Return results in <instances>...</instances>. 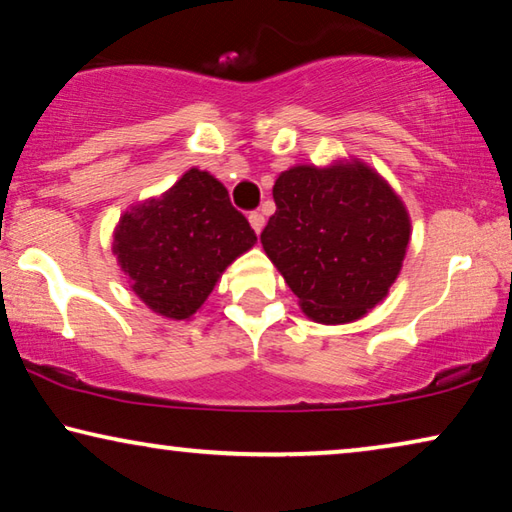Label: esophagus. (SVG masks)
Returning <instances> with one entry per match:
<instances>
[{"mask_svg": "<svg viewBox=\"0 0 512 512\" xmlns=\"http://www.w3.org/2000/svg\"><path fill=\"white\" fill-rule=\"evenodd\" d=\"M248 220H250V227H253V230H255L257 234L264 230V216H262V213H259V211H253V213H250Z\"/></svg>", "mask_w": 512, "mask_h": 512, "instance_id": "34e87169", "label": "esophagus"}]
</instances>
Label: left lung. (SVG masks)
<instances>
[{
    "instance_id": "8db88e82",
    "label": "left lung",
    "mask_w": 512,
    "mask_h": 512,
    "mask_svg": "<svg viewBox=\"0 0 512 512\" xmlns=\"http://www.w3.org/2000/svg\"><path fill=\"white\" fill-rule=\"evenodd\" d=\"M264 253L312 322L349 324L386 299L411 223L395 190L361 160L289 167L273 186Z\"/></svg>"
}]
</instances>
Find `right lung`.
Wrapping results in <instances>:
<instances>
[{
  "instance_id": "right-lung-1",
  "label": "right lung",
  "mask_w": 512,
  "mask_h": 512,
  "mask_svg": "<svg viewBox=\"0 0 512 512\" xmlns=\"http://www.w3.org/2000/svg\"><path fill=\"white\" fill-rule=\"evenodd\" d=\"M255 241L223 183L190 167L170 190L119 218L112 253L144 305L167 319H190Z\"/></svg>"
}]
</instances>
